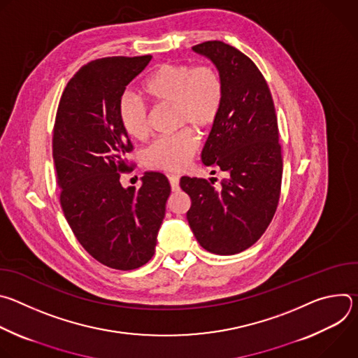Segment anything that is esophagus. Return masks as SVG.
Listing matches in <instances>:
<instances>
[{"label": "esophagus", "mask_w": 358, "mask_h": 358, "mask_svg": "<svg viewBox=\"0 0 358 358\" xmlns=\"http://www.w3.org/2000/svg\"><path fill=\"white\" fill-rule=\"evenodd\" d=\"M169 181H170V185H171V189L173 191H178V184H180V177L178 176H169Z\"/></svg>", "instance_id": "esophagus-1"}]
</instances>
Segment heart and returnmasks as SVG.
Instances as JSON below:
<instances>
[{
    "label": "heart",
    "mask_w": 358,
    "mask_h": 358,
    "mask_svg": "<svg viewBox=\"0 0 358 358\" xmlns=\"http://www.w3.org/2000/svg\"><path fill=\"white\" fill-rule=\"evenodd\" d=\"M140 93L152 105L171 106L177 127L191 126L202 131L210 129L221 115L225 82L220 69L211 64L192 66L184 62H167L150 72L140 86ZM117 120L130 138L147 137V110L133 97L123 96L119 100ZM196 147L195 134L184 129L152 143L145 151V163L152 169L180 171L189 163Z\"/></svg>",
    "instance_id": "b5f03b06"
}]
</instances>
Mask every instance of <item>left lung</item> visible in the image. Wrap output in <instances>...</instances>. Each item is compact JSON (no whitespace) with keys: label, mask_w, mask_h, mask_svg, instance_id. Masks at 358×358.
I'll use <instances>...</instances> for the list:
<instances>
[{"label":"left lung","mask_w":358,"mask_h":358,"mask_svg":"<svg viewBox=\"0 0 358 358\" xmlns=\"http://www.w3.org/2000/svg\"><path fill=\"white\" fill-rule=\"evenodd\" d=\"M192 50L208 58L225 82L224 106L201 160L229 176L220 188L213 178L187 176L180 187L191 198L187 220L199 245L235 255L264 235L278 208L283 163L275 105L261 71L236 48L208 41Z\"/></svg>","instance_id":"left-lung-1"}]
</instances>
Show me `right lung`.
Instances as JSON below:
<instances>
[{"label": "right lung", "instance_id": "right-lung-1", "mask_svg": "<svg viewBox=\"0 0 358 358\" xmlns=\"http://www.w3.org/2000/svg\"><path fill=\"white\" fill-rule=\"evenodd\" d=\"M150 61L151 55L112 57L82 66L62 93L54 126L65 218L90 257L119 271L152 258L171 192L167 177L156 171L144 173L138 189L120 184L133 145L119 124L117 103Z\"/></svg>", "mask_w": 358, "mask_h": 358}]
</instances>
